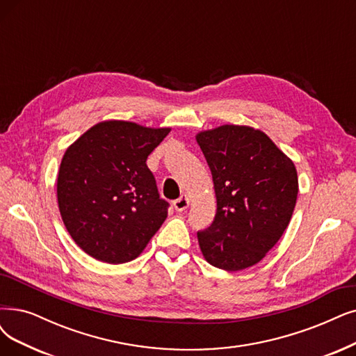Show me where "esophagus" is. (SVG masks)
<instances>
[{
    "label": "esophagus",
    "mask_w": 356,
    "mask_h": 356,
    "mask_svg": "<svg viewBox=\"0 0 356 356\" xmlns=\"http://www.w3.org/2000/svg\"><path fill=\"white\" fill-rule=\"evenodd\" d=\"M173 207H175V209L177 213H181V211H185V209L189 207V200L186 198V196H180L179 200H176L175 202H173Z\"/></svg>",
    "instance_id": "1"
}]
</instances>
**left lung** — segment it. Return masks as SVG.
<instances>
[{"instance_id":"obj_1","label":"left lung","mask_w":356,"mask_h":356,"mask_svg":"<svg viewBox=\"0 0 356 356\" xmlns=\"http://www.w3.org/2000/svg\"><path fill=\"white\" fill-rule=\"evenodd\" d=\"M211 170L217 213L198 232L209 264L239 271L255 266L279 242L298 198V173L264 134L249 126L225 124L196 135Z\"/></svg>"}]
</instances>
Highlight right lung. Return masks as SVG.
Listing matches in <instances>:
<instances>
[{
  "label": "right lung",
  "instance_id": "add662e5",
  "mask_svg": "<svg viewBox=\"0 0 356 356\" xmlns=\"http://www.w3.org/2000/svg\"><path fill=\"white\" fill-rule=\"evenodd\" d=\"M170 129L122 120L92 126L65 151L57 200L65 229L83 251L108 264L140 255L167 218L148 155Z\"/></svg>",
  "mask_w": 356,
  "mask_h": 356
}]
</instances>
